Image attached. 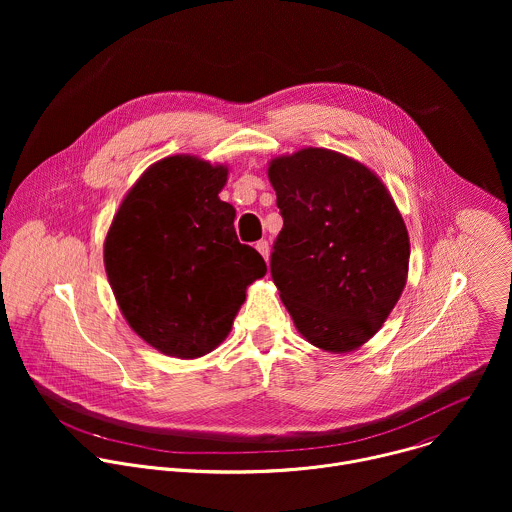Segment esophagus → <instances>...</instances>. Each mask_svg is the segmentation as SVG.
<instances>
[{
  "instance_id": "esophagus-1",
  "label": "esophagus",
  "mask_w": 512,
  "mask_h": 512,
  "mask_svg": "<svg viewBox=\"0 0 512 512\" xmlns=\"http://www.w3.org/2000/svg\"><path fill=\"white\" fill-rule=\"evenodd\" d=\"M255 249L263 255V259H265V261L269 259V243H267V241H259V243L255 245Z\"/></svg>"
}]
</instances>
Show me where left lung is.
<instances>
[{
    "instance_id": "1",
    "label": "left lung",
    "mask_w": 512,
    "mask_h": 512,
    "mask_svg": "<svg viewBox=\"0 0 512 512\" xmlns=\"http://www.w3.org/2000/svg\"><path fill=\"white\" fill-rule=\"evenodd\" d=\"M267 176L283 216L271 255L283 306L316 348H360L407 283L409 235L391 192L371 168L326 148L275 156Z\"/></svg>"
}]
</instances>
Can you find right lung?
I'll list each match as a JSON object with an SVG mask.
<instances>
[{"mask_svg":"<svg viewBox=\"0 0 512 512\" xmlns=\"http://www.w3.org/2000/svg\"><path fill=\"white\" fill-rule=\"evenodd\" d=\"M227 180V164L190 154L158 160L107 231L103 259L117 306L162 354L212 352L229 336L247 287L267 273L263 257L237 239V210L218 198Z\"/></svg>","mask_w":512,"mask_h":512,"instance_id":"right-lung-1","label":"right lung"}]
</instances>
